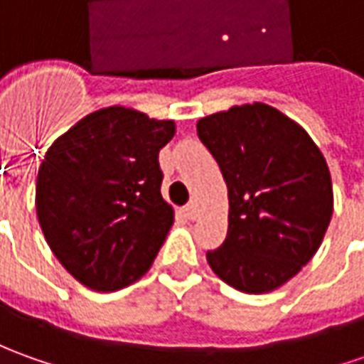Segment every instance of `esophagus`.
<instances>
[{
    "instance_id": "obj_1",
    "label": "esophagus",
    "mask_w": 364,
    "mask_h": 364,
    "mask_svg": "<svg viewBox=\"0 0 364 364\" xmlns=\"http://www.w3.org/2000/svg\"><path fill=\"white\" fill-rule=\"evenodd\" d=\"M185 215H187V219L195 221V219H197V215H199V207H197V203H189V205L185 207Z\"/></svg>"
}]
</instances>
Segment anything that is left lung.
<instances>
[{"instance_id": "obj_1", "label": "left lung", "mask_w": 364, "mask_h": 364, "mask_svg": "<svg viewBox=\"0 0 364 364\" xmlns=\"http://www.w3.org/2000/svg\"><path fill=\"white\" fill-rule=\"evenodd\" d=\"M197 135L229 195L227 237L207 263L243 293L275 291L313 259L331 223L333 183L323 153L299 123L265 103L207 115Z\"/></svg>"}]
</instances>
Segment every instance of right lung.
I'll return each mask as SVG.
<instances>
[{"mask_svg":"<svg viewBox=\"0 0 364 364\" xmlns=\"http://www.w3.org/2000/svg\"><path fill=\"white\" fill-rule=\"evenodd\" d=\"M173 135L171 119L113 105L85 115L47 149L37 219L81 285L117 291L149 271L173 225L159 169V151Z\"/></svg>","mask_w":364,"mask_h":364,"instance_id":"1","label":"right lung"}]
</instances>
